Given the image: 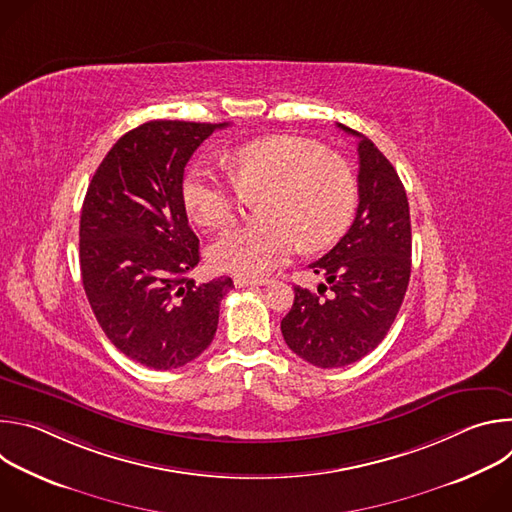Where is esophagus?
I'll return each mask as SVG.
<instances>
[{"mask_svg":"<svg viewBox=\"0 0 512 512\" xmlns=\"http://www.w3.org/2000/svg\"><path fill=\"white\" fill-rule=\"evenodd\" d=\"M269 283V279L265 277H245V275H239L235 277V285L237 287H249V285H265Z\"/></svg>","mask_w":512,"mask_h":512,"instance_id":"1","label":"esophagus"}]
</instances>
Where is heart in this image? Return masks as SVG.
I'll return each instance as SVG.
<instances>
[{"instance_id":"heart-1","label":"heart","mask_w":512,"mask_h":512,"mask_svg":"<svg viewBox=\"0 0 512 512\" xmlns=\"http://www.w3.org/2000/svg\"><path fill=\"white\" fill-rule=\"evenodd\" d=\"M229 166L247 198L267 196L259 206L265 225L235 227L214 241L208 261L216 271L269 273L294 255L296 243L304 251H320L350 225L356 176L346 160L326 154L316 141L291 135L257 139L239 148ZM238 191L202 164L190 166L182 182L184 206L204 229L235 221L243 204Z\"/></svg>"}]
</instances>
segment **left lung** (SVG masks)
Masks as SVG:
<instances>
[{
	"label": "left lung",
	"mask_w": 512,
	"mask_h": 512,
	"mask_svg": "<svg viewBox=\"0 0 512 512\" xmlns=\"http://www.w3.org/2000/svg\"><path fill=\"white\" fill-rule=\"evenodd\" d=\"M358 208L346 235L318 261L326 277L318 293L294 287V306L281 320L285 344L320 369L346 367L375 350L403 304L411 275V221L405 188L393 164L358 131Z\"/></svg>",
	"instance_id": "left-lung-1"
}]
</instances>
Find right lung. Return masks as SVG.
<instances>
[{
    "instance_id": "1",
    "label": "right lung",
    "mask_w": 512,
    "mask_h": 512,
    "mask_svg": "<svg viewBox=\"0 0 512 512\" xmlns=\"http://www.w3.org/2000/svg\"><path fill=\"white\" fill-rule=\"evenodd\" d=\"M229 123L148 121L117 139L81 212L85 294L111 344L154 371L178 369L214 338L231 277L196 283L198 237L182 200L198 145Z\"/></svg>"
}]
</instances>
